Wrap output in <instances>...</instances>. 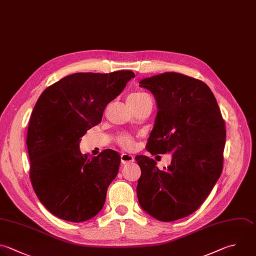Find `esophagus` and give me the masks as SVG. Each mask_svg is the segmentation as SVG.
<instances>
[{
  "mask_svg": "<svg viewBox=\"0 0 256 256\" xmlns=\"http://www.w3.org/2000/svg\"><path fill=\"white\" fill-rule=\"evenodd\" d=\"M134 161V157L130 154H122L121 155V162L123 164H127V163H131Z\"/></svg>",
  "mask_w": 256,
  "mask_h": 256,
  "instance_id": "obj_1",
  "label": "esophagus"
}]
</instances>
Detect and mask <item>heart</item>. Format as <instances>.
<instances>
[{
  "instance_id": "obj_1",
  "label": "heart",
  "mask_w": 256,
  "mask_h": 256,
  "mask_svg": "<svg viewBox=\"0 0 256 256\" xmlns=\"http://www.w3.org/2000/svg\"><path fill=\"white\" fill-rule=\"evenodd\" d=\"M150 97L146 94V93H143V92H135L133 94H131L129 97H128V105L133 108L137 105H140L142 104L143 102H145L146 100H149ZM117 143L123 147L124 149H127V150H132L134 147H135V140L134 138L130 135V134H127V133H122L120 134L118 137H117Z\"/></svg>"
}]
</instances>
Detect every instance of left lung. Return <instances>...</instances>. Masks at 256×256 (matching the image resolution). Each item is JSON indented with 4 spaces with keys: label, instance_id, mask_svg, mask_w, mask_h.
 <instances>
[{
    "label": "left lung",
    "instance_id": "1",
    "mask_svg": "<svg viewBox=\"0 0 256 256\" xmlns=\"http://www.w3.org/2000/svg\"><path fill=\"white\" fill-rule=\"evenodd\" d=\"M139 84L154 95L158 109L146 149L152 155L171 152L172 160L159 170L154 159L135 157L141 169L138 201L152 217L175 221L195 212L220 177L225 123L213 93L200 80L166 72Z\"/></svg>",
    "mask_w": 256,
    "mask_h": 256
}]
</instances>
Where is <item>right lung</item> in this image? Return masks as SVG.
<instances>
[{
	"mask_svg": "<svg viewBox=\"0 0 256 256\" xmlns=\"http://www.w3.org/2000/svg\"><path fill=\"white\" fill-rule=\"evenodd\" d=\"M132 71L75 73L49 86L32 112L27 147L30 178L41 203L55 216L86 221L104 206L120 156L106 149L90 158L79 148L87 130L134 78Z\"/></svg>",
	"mask_w": 256,
	"mask_h": 256,
	"instance_id": "add662e5",
	"label": "right lung"
}]
</instances>
